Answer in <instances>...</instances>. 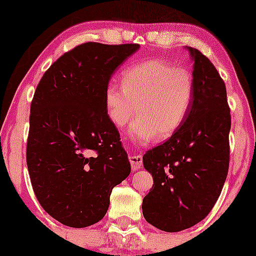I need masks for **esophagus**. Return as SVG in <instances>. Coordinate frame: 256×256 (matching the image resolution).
Instances as JSON below:
<instances>
[{
    "label": "esophagus",
    "mask_w": 256,
    "mask_h": 256,
    "mask_svg": "<svg viewBox=\"0 0 256 256\" xmlns=\"http://www.w3.org/2000/svg\"><path fill=\"white\" fill-rule=\"evenodd\" d=\"M128 161L131 164L132 171H137V170H140L142 167L143 158L140 155H130L128 156Z\"/></svg>",
    "instance_id": "34e87169"
}]
</instances>
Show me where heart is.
I'll return each instance as SVG.
<instances>
[{
  "label": "heart",
  "instance_id": "heart-1",
  "mask_svg": "<svg viewBox=\"0 0 256 256\" xmlns=\"http://www.w3.org/2000/svg\"><path fill=\"white\" fill-rule=\"evenodd\" d=\"M194 96L192 73L162 58H149L126 68L122 85L110 83L104 90V108L118 128L134 116L128 134L137 142L155 137L166 140L186 119Z\"/></svg>",
  "mask_w": 256,
  "mask_h": 256
}]
</instances>
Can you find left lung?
<instances>
[{"instance_id": "obj_1", "label": "left lung", "mask_w": 256, "mask_h": 256, "mask_svg": "<svg viewBox=\"0 0 256 256\" xmlns=\"http://www.w3.org/2000/svg\"><path fill=\"white\" fill-rule=\"evenodd\" d=\"M194 60V96L183 125L165 143L144 154L154 184L143 198V216L166 232L204 220L219 198L230 162L231 114L220 74L198 49Z\"/></svg>"}]
</instances>
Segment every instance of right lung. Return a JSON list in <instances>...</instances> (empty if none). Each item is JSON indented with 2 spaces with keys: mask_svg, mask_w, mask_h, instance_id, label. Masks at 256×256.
I'll return each instance as SVG.
<instances>
[{
  "mask_svg": "<svg viewBox=\"0 0 256 256\" xmlns=\"http://www.w3.org/2000/svg\"><path fill=\"white\" fill-rule=\"evenodd\" d=\"M140 44L88 42L46 70L31 102L26 162L34 195L49 216L86 228L107 213L116 185L130 174L104 90Z\"/></svg>",
  "mask_w": 256,
  "mask_h": 256,
  "instance_id": "obj_1",
  "label": "right lung"
}]
</instances>
